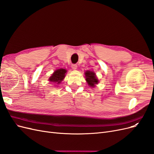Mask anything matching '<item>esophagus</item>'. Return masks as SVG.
<instances>
[{"label": "esophagus", "instance_id": "1", "mask_svg": "<svg viewBox=\"0 0 154 154\" xmlns=\"http://www.w3.org/2000/svg\"><path fill=\"white\" fill-rule=\"evenodd\" d=\"M77 65H76V64H73V65H72V69H74V70H75V69H77Z\"/></svg>", "mask_w": 154, "mask_h": 154}]
</instances>
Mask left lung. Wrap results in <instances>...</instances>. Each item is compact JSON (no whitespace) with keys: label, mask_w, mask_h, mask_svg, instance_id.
Here are the masks:
<instances>
[{"label":"left lung","mask_w":154,"mask_h":154,"mask_svg":"<svg viewBox=\"0 0 154 154\" xmlns=\"http://www.w3.org/2000/svg\"><path fill=\"white\" fill-rule=\"evenodd\" d=\"M85 75L86 78V81L88 85H90V87H94V85L98 83V80L96 78L95 73L92 71H86L85 72Z\"/></svg>","instance_id":"left-lung-1"}]
</instances>
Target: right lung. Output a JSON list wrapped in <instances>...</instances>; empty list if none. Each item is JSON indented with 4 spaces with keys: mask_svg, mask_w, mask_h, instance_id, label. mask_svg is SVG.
I'll return each mask as SVG.
<instances>
[{
    "mask_svg": "<svg viewBox=\"0 0 154 154\" xmlns=\"http://www.w3.org/2000/svg\"><path fill=\"white\" fill-rule=\"evenodd\" d=\"M67 71L64 69H60L55 71L54 73L49 78V81L51 82L57 83V84H59L61 82L66 76V73Z\"/></svg>",
    "mask_w": 154,
    "mask_h": 154,
    "instance_id": "add662e5",
    "label": "right lung"
}]
</instances>
